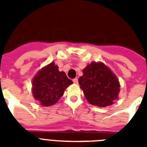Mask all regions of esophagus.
I'll return each instance as SVG.
<instances>
[{
    "mask_svg": "<svg viewBox=\"0 0 147 147\" xmlns=\"http://www.w3.org/2000/svg\"><path fill=\"white\" fill-rule=\"evenodd\" d=\"M73 82L75 83V84H78V78H74V79H73Z\"/></svg>",
    "mask_w": 147,
    "mask_h": 147,
    "instance_id": "obj_1",
    "label": "esophagus"
}]
</instances>
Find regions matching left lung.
Listing matches in <instances>:
<instances>
[{
	"instance_id": "1",
	"label": "left lung",
	"mask_w": 147,
	"mask_h": 147,
	"mask_svg": "<svg viewBox=\"0 0 147 147\" xmlns=\"http://www.w3.org/2000/svg\"><path fill=\"white\" fill-rule=\"evenodd\" d=\"M88 101L98 107L113 105L118 98L120 84L114 73L101 62H92L78 79Z\"/></svg>"
}]
</instances>
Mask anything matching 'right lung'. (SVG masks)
Returning a JSON list of instances; mask_svg holds the SVG:
<instances>
[{
	"label": "right lung",
	"mask_w": 147,
	"mask_h": 147,
	"mask_svg": "<svg viewBox=\"0 0 147 147\" xmlns=\"http://www.w3.org/2000/svg\"><path fill=\"white\" fill-rule=\"evenodd\" d=\"M72 83L64 71H59L57 65L52 62L34 77L32 92L36 100L47 107L57 102L64 94L65 89Z\"/></svg>",
	"instance_id": "obj_1"
}]
</instances>
